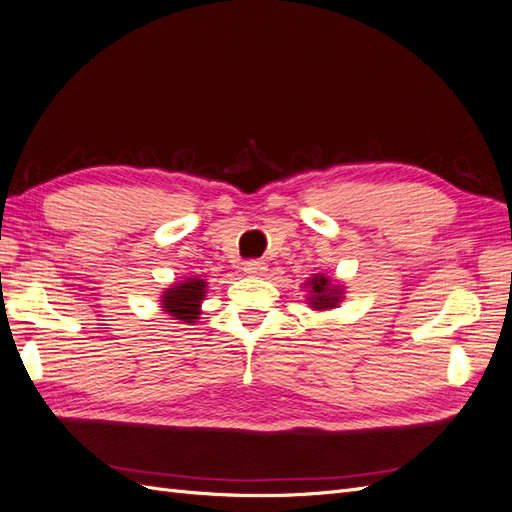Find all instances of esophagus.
<instances>
[{
  "label": "esophagus",
  "mask_w": 512,
  "mask_h": 512,
  "mask_svg": "<svg viewBox=\"0 0 512 512\" xmlns=\"http://www.w3.org/2000/svg\"><path fill=\"white\" fill-rule=\"evenodd\" d=\"M266 270H268L266 261H259V259H251L244 264V274L248 276H264Z\"/></svg>",
  "instance_id": "1"
}]
</instances>
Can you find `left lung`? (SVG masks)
I'll return each mask as SVG.
<instances>
[{
    "instance_id": "1",
    "label": "left lung",
    "mask_w": 512,
    "mask_h": 512,
    "mask_svg": "<svg viewBox=\"0 0 512 512\" xmlns=\"http://www.w3.org/2000/svg\"><path fill=\"white\" fill-rule=\"evenodd\" d=\"M311 285V304L313 309L324 311V309H332L334 304L341 300V289L339 287H330V281L326 279L324 274H315L313 279L309 281Z\"/></svg>"
}]
</instances>
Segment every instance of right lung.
<instances>
[{
    "label": "right lung",
    "mask_w": 512,
    "mask_h": 512,
    "mask_svg": "<svg viewBox=\"0 0 512 512\" xmlns=\"http://www.w3.org/2000/svg\"><path fill=\"white\" fill-rule=\"evenodd\" d=\"M206 294L203 279H188L165 291L163 309L175 319H182L184 324H193L199 315V304Z\"/></svg>",
    "instance_id": "add662e5"
}]
</instances>
